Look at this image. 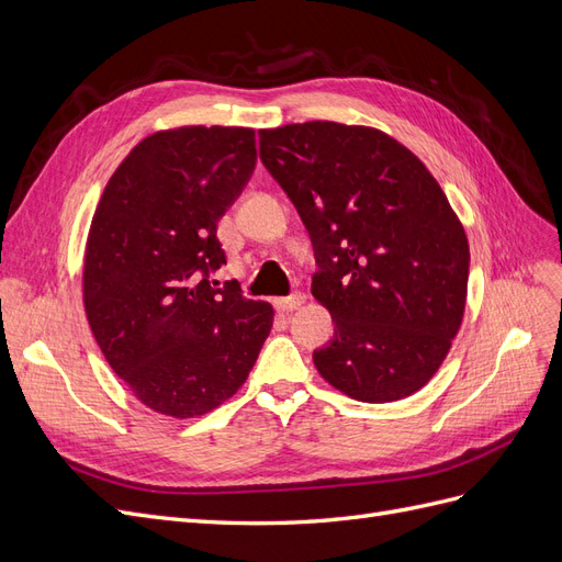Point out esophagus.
Returning a JSON list of instances; mask_svg holds the SVG:
<instances>
[{
  "label": "esophagus",
  "mask_w": 562,
  "mask_h": 562,
  "mask_svg": "<svg viewBox=\"0 0 562 562\" xmlns=\"http://www.w3.org/2000/svg\"><path fill=\"white\" fill-rule=\"evenodd\" d=\"M302 304H304V295H302V293H291L288 297L277 300V307H279L281 312H285V314H291V312L300 310Z\"/></svg>",
  "instance_id": "1"
}]
</instances>
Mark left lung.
<instances>
[{"label": "left lung", "instance_id": "1", "mask_svg": "<svg viewBox=\"0 0 562 562\" xmlns=\"http://www.w3.org/2000/svg\"><path fill=\"white\" fill-rule=\"evenodd\" d=\"M260 159L310 232L312 295L335 321L321 378L366 403L427 384L462 326L469 241L411 149L370 126L260 131Z\"/></svg>", "mask_w": 562, "mask_h": 562}]
</instances>
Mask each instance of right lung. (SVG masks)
<instances>
[{"mask_svg":"<svg viewBox=\"0 0 562 562\" xmlns=\"http://www.w3.org/2000/svg\"><path fill=\"white\" fill-rule=\"evenodd\" d=\"M258 149L241 126L151 133L110 178L83 260V307L100 351L138 401L206 415L246 382L274 310L217 288V220L244 192Z\"/></svg>","mask_w":562,"mask_h":562,"instance_id":"obj_1","label":"right lung"}]
</instances>
